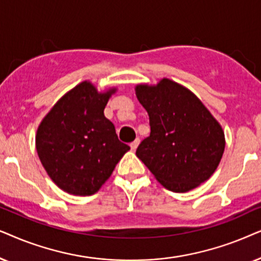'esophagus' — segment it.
<instances>
[{"label": "esophagus", "mask_w": 261, "mask_h": 261, "mask_svg": "<svg viewBox=\"0 0 261 261\" xmlns=\"http://www.w3.org/2000/svg\"><path fill=\"white\" fill-rule=\"evenodd\" d=\"M138 144H140V138H136V140H135L133 143H130V147H131V149H133V150H136Z\"/></svg>", "instance_id": "34e87169"}]
</instances>
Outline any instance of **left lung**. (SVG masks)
Instances as JSON below:
<instances>
[{
    "mask_svg": "<svg viewBox=\"0 0 261 261\" xmlns=\"http://www.w3.org/2000/svg\"><path fill=\"white\" fill-rule=\"evenodd\" d=\"M135 90L150 124V136L138 145L137 158L173 192L206 181L224 151L220 123L190 89L169 79L156 86L137 85Z\"/></svg>",
    "mask_w": 261,
    "mask_h": 261,
    "instance_id": "obj_1",
    "label": "left lung"
}]
</instances>
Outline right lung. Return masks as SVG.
I'll use <instances>...</instances> for the list:
<instances>
[{
  "label": "right lung",
  "instance_id": "add662e5",
  "mask_svg": "<svg viewBox=\"0 0 261 261\" xmlns=\"http://www.w3.org/2000/svg\"><path fill=\"white\" fill-rule=\"evenodd\" d=\"M116 88L83 81L55 103L37 130L36 148L52 181L74 196L98 192L130 147L118 140L103 110Z\"/></svg>",
  "mask_w": 261,
  "mask_h": 261
}]
</instances>
